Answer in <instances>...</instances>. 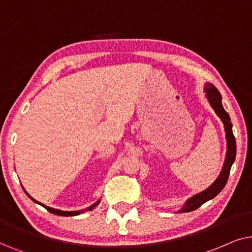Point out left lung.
Segmentation results:
<instances>
[{"instance_id":"obj_1","label":"left lung","mask_w":252,"mask_h":252,"mask_svg":"<svg viewBox=\"0 0 252 252\" xmlns=\"http://www.w3.org/2000/svg\"><path fill=\"white\" fill-rule=\"evenodd\" d=\"M204 91H205L206 99L209 101L210 106L212 107L214 113L217 114L218 117L221 120L223 124L224 132H226V140H227V152H226V159H224L222 169L218 176V179L207 188V189L203 190L202 192L194 194V196L190 197L189 199L184 203L182 209L177 211V212H191V211L198 209L206 203L207 200L213 199L217 194H219L221 190L226 186L228 176H229V172L231 166H233L234 161H235L236 157V142L235 137L233 135V124L230 122V117L228 113L223 109L222 102H221V94L217 90V87L213 84L206 83L204 86Z\"/></svg>"}]
</instances>
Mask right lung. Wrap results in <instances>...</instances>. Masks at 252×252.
Here are the masks:
<instances>
[{
	"instance_id": "1",
	"label": "right lung",
	"mask_w": 252,
	"mask_h": 252,
	"mask_svg": "<svg viewBox=\"0 0 252 252\" xmlns=\"http://www.w3.org/2000/svg\"><path fill=\"white\" fill-rule=\"evenodd\" d=\"M23 189H24V188H23ZM24 191H25V193L28 194V196L30 197V198H31V199L33 200V202L36 203V204H39V205L43 206L47 211H49L50 213L56 214V216H61V217H73V216H78V214L85 212V211H92L96 205H99V203H100V199H99L98 202L94 203V204H93V205H91L90 207H87V209H85V210H80V211H61V210H58V209H53V207H49V206H47V205H43V204L39 203L38 200H35L34 198H32V197L30 196V194H29L28 192H26L25 189H24Z\"/></svg>"
}]
</instances>
